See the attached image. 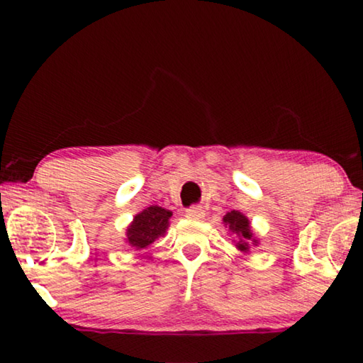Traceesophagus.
<instances>
[{"label": "esophagus", "instance_id": "obj_1", "mask_svg": "<svg viewBox=\"0 0 363 363\" xmlns=\"http://www.w3.org/2000/svg\"><path fill=\"white\" fill-rule=\"evenodd\" d=\"M186 216H187V218H190V219H196V220L203 219V218H205V210H203V206H200V205H194V206L187 208V210H186Z\"/></svg>", "mask_w": 363, "mask_h": 363}]
</instances>
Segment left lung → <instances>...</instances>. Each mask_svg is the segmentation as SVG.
<instances>
[{
    "mask_svg": "<svg viewBox=\"0 0 363 363\" xmlns=\"http://www.w3.org/2000/svg\"><path fill=\"white\" fill-rule=\"evenodd\" d=\"M223 223L225 224V227H229V230L238 238L235 247L243 251V253H248L250 245H257V240L255 238L253 232H251L248 218L240 211L233 210L230 213H227L223 218Z\"/></svg>",
    "mask_w": 363,
    "mask_h": 363,
    "instance_id": "8db88e82",
    "label": "left lung"
}]
</instances>
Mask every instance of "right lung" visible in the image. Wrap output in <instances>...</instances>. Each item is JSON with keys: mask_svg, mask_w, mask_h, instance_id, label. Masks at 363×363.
Instances as JSON below:
<instances>
[{"mask_svg": "<svg viewBox=\"0 0 363 363\" xmlns=\"http://www.w3.org/2000/svg\"><path fill=\"white\" fill-rule=\"evenodd\" d=\"M173 213L162 206H149L136 214L126 229V242L136 250H144L158 237L164 235Z\"/></svg>", "mask_w": 363, "mask_h": 363, "instance_id": "1", "label": "right lung"}]
</instances>
